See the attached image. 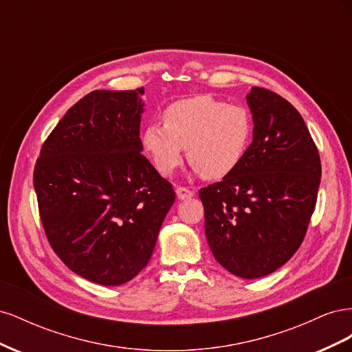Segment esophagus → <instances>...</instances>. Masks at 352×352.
<instances>
[{
  "label": "esophagus",
  "instance_id": "34e87169",
  "mask_svg": "<svg viewBox=\"0 0 352 352\" xmlns=\"http://www.w3.org/2000/svg\"><path fill=\"white\" fill-rule=\"evenodd\" d=\"M176 195L179 199H188V198H192L194 197V192L188 188H184V186H179L176 188Z\"/></svg>",
  "mask_w": 352,
  "mask_h": 352
}]
</instances>
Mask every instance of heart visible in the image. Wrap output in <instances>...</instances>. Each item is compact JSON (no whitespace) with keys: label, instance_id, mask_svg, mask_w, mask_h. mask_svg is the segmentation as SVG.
Returning a JSON list of instances; mask_svg holds the SVG:
<instances>
[{"label":"heart","instance_id":"1","mask_svg":"<svg viewBox=\"0 0 352 352\" xmlns=\"http://www.w3.org/2000/svg\"><path fill=\"white\" fill-rule=\"evenodd\" d=\"M163 122L142 132V146L163 176L188 162L206 179H221L241 164L252 136L251 116L242 105L226 104L210 95H197L170 104Z\"/></svg>","mask_w":352,"mask_h":352}]
</instances>
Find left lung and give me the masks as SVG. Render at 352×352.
<instances>
[{
    "label": "left lung",
    "mask_w": 352,
    "mask_h": 352,
    "mask_svg": "<svg viewBox=\"0 0 352 352\" xmlns=\"http://www.w3.org/2000/svg\"><path fill=\"white\" fill-rule=\"evenodd\" d=\"M252 142L235 172L199 189L206 236L223 267L243 279L267 276L300 248L316 207L322 163L301 114L280 95H247Z\"/></svg>",
    "instance_id": "1"
}]
</instances>
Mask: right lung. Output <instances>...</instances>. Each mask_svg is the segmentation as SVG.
<instances>
[{
  "mask_svg": "<svg viewBox=\"0 0 352 352\" xmlns=\"http://www.w3.org/2000/svg\"><path fill=\"white\" fill-rule=\"evenodd\" d=\"M142 94L85 95L50 133L35 164L51 248L72 272L104 286L129 282L145 267L176 198L141 153Z\"/></svg>",
  "mask_w": 352,
  "mask_h": 352,
  "instance_id": "right-lung-1",
  "label": "right lung"
}]
</instances>
